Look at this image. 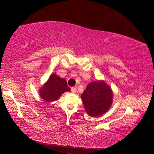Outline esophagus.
<instances>
[{
  "label": "esophagus",
  "mask_w": 154,
  "mask_h": 154,
  "mask_svg": "<svg viewBox=\"0 0 154 154\" xmlns=\"http://www.w3.org/2000/svg\"><path fill=\"white\" fill-rule=\"evenodd\" d=\"M71 92H72L73 93H75V92H76V88L74 87L71 88Z\"/></svg>",
  "instance_id": "esophagus-1"
}]
</instances>
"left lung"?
Instances as JSON below:
<instances>
[{"mask_svg": "<svg viewBox=\"0 0 154 154\" xmlns=\"http://www.w3.org/2000/svg\"><path fill=\"white\" fill-rule=\"evenodd\" d=\"M113 92L104 81H92L81 95L85 111L90 116H102L111 108Z\"/></svg>", "mask_w": 154, "mask_h": 154, "instance_id": "obj_1", "label": "left lung"}]
</instances>
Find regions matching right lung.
Segmentation results:
<instances>
[{"label":"right lung","mask_w":154,"mask_h":154,"mask_svg":"<svg viewBox=\"0 0 154 154\" xmlns=\"http://www.w3.org/2000/svg\"><path fill=\"white\" fill-rule=\"evenodd\" d=\"M71 88L67 85L66 81L55 73H52L49 79L40 88L39 95L47 102H51L59 100L60 97L65 92H69Z\"/></svg>","instance_id":"right-lung-1"}]
</instances>
